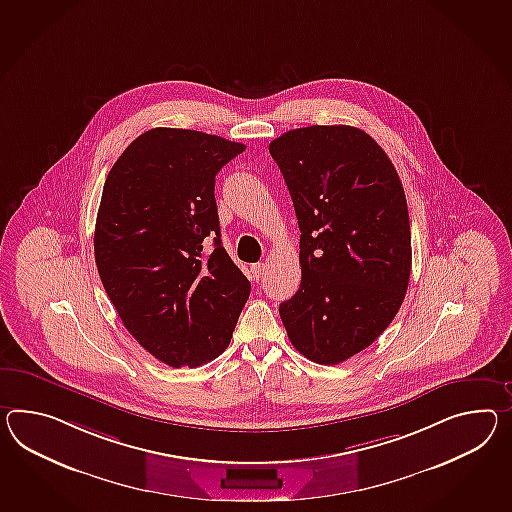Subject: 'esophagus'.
<instances>
[{
	"mask_svg": "<svg viewBox=\"0 0 512 512\" xmlns=\"http://www.w3.org/2000/svg\"><path fill=\"white\" fill-rule=\"evenodd\" d=\"M261 272L262 262H255V264H251V275H253V279H255V281L261 277Z\"/></svg>",
	"mask_w": 512,
	"mask_h": 512,
	"instance_id": "obj_1",
	"label": "esophagus"
}]
</instances>
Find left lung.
<instances>
[{"label": "left lung", "instance_id": "left-lung-1", "mask_svg": "<svg viewBox=\"0 0 512 512\" xmlns=\"http://www.w3.org/2000/svg\"><path fill=\"white\" fill-rule=\"evenodd\" d=\"M300 225V290L279 305L292 346L318 364L368 348L405 298L411 224L387 153L351 125H311L270 142Z\"/></svg>", "mask_w": 512, "mask_h": 512}]
</instances>
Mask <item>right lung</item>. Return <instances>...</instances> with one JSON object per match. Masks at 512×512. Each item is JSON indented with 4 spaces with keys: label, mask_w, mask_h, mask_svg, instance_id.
<instances>
[{
    "label": "right lung",
    "mask_w": 512,
    "mask_h": 512,
    "mask_svg": "<svg viewBox=\"0 0 512 512\" xmlns=\"http://www.w3.org/2000/svg\"><path fill=\"white\" fill-rule=\"evenodd\" d=\"M244 144L192 129L135 138L105 179L94 231L101 283L138 344L198 368L229 346L250 298L220 240L214 177ZM215 238L211 254L202 240Z\"/></svg>",
    "instance_id": "obj_1"
}]
</instances>
